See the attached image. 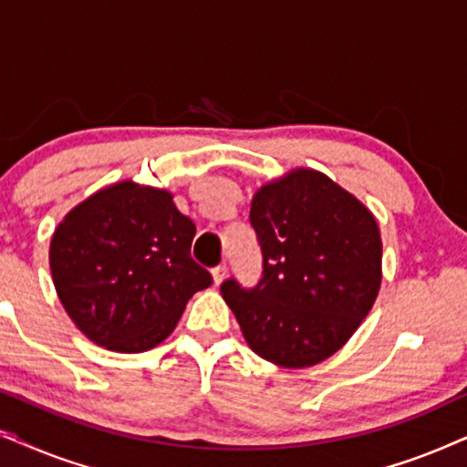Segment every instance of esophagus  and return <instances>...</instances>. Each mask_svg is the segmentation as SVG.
Wrapping results in <instances>:
<instances>
[{"instance_id":"1","label":"esophagus","mask_w":467,"mask_h":467,"mask_svg":"<svg viewBox=\"0 0 467 467\" xmlns=\"http://www.w3.org/2000/svg\"><path fill=\"white\" fill-rule=\"evenodd\" d=\"M225 276H227V265L223 264V265H216L214 270H213V280H214V285H221L223 280H225Z\"/></svg>"}]
</instances>
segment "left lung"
<instances>
[{
	"label": "left lung",
	"instance_id": "8db88e82",
	"mask_svg": "<svg viewBox=\"0 0 467 467\" xmlns=\"http://www.w3.org/2000/svg\"><path fill=\"white\" fill-rule=\"evenodd\" d=\"M251 225L264 276L246 291L221 285L253 353L299 369L337 353L372 310L382 280L374 214L310 168H296L253 195Z\"/></svg>",
	"mask_w": 467,
	"mask_h": 467
}]
</instances>
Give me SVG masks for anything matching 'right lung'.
I'll return each instance as SVG.
<instances>
[{
    "mask_svg": "<svg viewBox=\"0 0 467 467\" xmlns=\"http://www.w3.org/2000/svg\"><path fill=\"white\" fill-rule=\"evenodd\" d=\"M195 225L165 189L120 181L69 210L50 240L63 308L88 340L142 353L174 331L213 276L191 259Z\"/></svg>",
    "mask_w": 467,
    "mask_h": 467,
    "instance_id": "right-lung-1",
    "label": "right lung"
}]
</instances>
